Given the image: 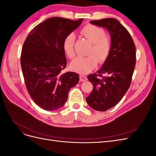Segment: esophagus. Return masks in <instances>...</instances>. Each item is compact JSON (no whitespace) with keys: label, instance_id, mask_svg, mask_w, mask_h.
<instances>
[{"label":"esophagus","instance_id":"esophagus-1","mask_svg":"<svg viewBox=\"0 0 156 156\" xmlns=\"http://www.w3.org/2000/svg\"><path fill=\"white\" fill-rule=\"evenodd\" d=\"M79 78H80V80H81V81H85L87 80V77H85V76H84V75H80Z\"/></svg>","mask_w":156,"mask_h":156}]
</instances>
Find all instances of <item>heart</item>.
I'll list each match as a JSON object with an SVG mask.
<instances>
[{
	"label": "heart",
	"instance_id": "1",
	"mask_svg": "<svg viewBox=\"0 0 156 156\" xmlns=\"http://www.w3.org/2000/svg\"><path fill=\"white\" fill-rule=\"evenodd\" d=\"M80 34L92 43L87 55L78 56L70 64V68L79 73L85 74L96 67L98 60L100 63L105 62L112 49V40L110 36L105 35V30L93 25H87L80 31ZM75 36L72 33L68 34L63 41V49L68 58H73Z\"/></svg>",
	"mask_w": 156,
	"mask_h": 156
}]
</instances>
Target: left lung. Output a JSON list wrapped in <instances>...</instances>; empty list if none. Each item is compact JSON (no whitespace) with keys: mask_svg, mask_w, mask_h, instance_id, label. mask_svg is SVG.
Here are the masks:
<instances>
[{"mask_svg":"<svg viewBox=\"0 0 156 156\" xmlns=\"http://www.w3.org/2000/svg\"><path fill=\"white\" fill-rule=\"evenodd\" d=\"M90 23L109 31L112 49L98 73L88 75L93 90L86 98L93 109L105 111L115 106L129 88L136 63L135 45L126 28L116 19L106 18ZM105 73L107 76H103Z\"/></svg>","mask_w":156,"mask_h":156,"instance_id":"1","label":"left lung"}]
</instances>
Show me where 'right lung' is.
Segmentation results:
<instances>
[{"label":"right lung","mask_w":156,"mask_h":156,"mask_svg":"<svg viewBox=\"0 0 156 156\" xmlns=\"http://www.w3.org/2000/svg\"><path fill=\"white\" fill-rule=\"evenodd\" d=\"M83 20L48 19L29 32L23 44L21 65L27 91L36 104L45 111L62 107L70 88L79 81L77 73L61 72L67 63L64 39Z\"/></svg>","instance_id":"obj_1"}]
</instances>
